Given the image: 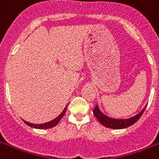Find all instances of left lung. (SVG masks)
Returning <instances> with one entry per match:
<instances>
[{
  "instance_id": "1",
  "label": "left lung",
  "mask_w": 159,
  "mask_h": 159,
  "mask_svg": "<svg viewBox=\"0 0 159 159\" xmlns=\"http://www.w3.org/2000/svg\"><path fill=\"white\" fill-rule=\"evenodd\" d=\"M146 107V106H145ZM145 107L140 111L138 115H136L135 116H134L132 118L126 119V120H116V119H112L110 117H107L105 115L102 113V111H100L98 106H96L93 109V113L94 116L97 117L100 123L102 124V125L106 126L107 128L111 129H124L127 128L129 126L132 125L134 124L138 121V120L140 118L142 115H143V111L145 110Z\"/></svg>"
}]
</instances>
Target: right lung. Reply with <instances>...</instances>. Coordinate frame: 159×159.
<instances>
[{"mask_svg": "<svg viewBox=\"0 0 159 159\" xmlns=\"http://www.w3.org/2000/svg\"><path fill=\"white\" fill-rule=\"evenodd\" d=\"M66 110H67V107H65V109L63 110L62 113L60 114L59 116H57V118H55L54 120H53L49 121V122H47V123H44V124H40V125H36V124H32V123H29L27 121L24 120L25 121V123L27 125L30 126V127H33V128H36V129H50L53 126L57 125L58 122L60 121V120L62 118V116H64L65 113H66Z\"/></svg>", "mask_w": 159, "mask_h": 159, "instance_id": "right-lung-1", "label": "right lung"}]
</instances>
